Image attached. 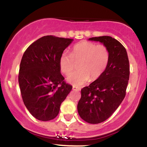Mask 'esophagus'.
Instances as JSON below:
<instances>
[{
	"instance_id": "1",
	"label": "esophagus",
	"mask_w": 147,
	"mask_h": 147,
	"mask_svg": "<svg viewBox=\"0 0 147 147\" xmlns=\"http://www.w3.org/2000/svg\"><path fill=\"white\" fill-rule=\"evenodd\" d=\"M72 89H73L74 91H80L79 88L75 87V86H73V87H72Z\"/></svg>"
}]
</instances>
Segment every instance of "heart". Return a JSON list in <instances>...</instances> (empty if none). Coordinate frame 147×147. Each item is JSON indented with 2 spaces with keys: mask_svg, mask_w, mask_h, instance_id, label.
Listing matches in <instances>:
<instances>
[{
  "mask_svg": "<svg viewBox=\"0 0 147 147\" xmlns=\"http://www.w3.org/2000/svg\"><path fill=\"white\" fill-rule=\"evenodd\" d=\"M110 58L109 49L104 45L83 41L72 47L71 53L64 52L59 58V67L62 73L68 75L79 62V70L70 74L68 83L75 86L83 85L89 81L100 78L108 66Z\"/></svg>",
  "mask_w": 147,
  "mask_h": 147,
  "instance_id": "1",
  "label": "heart"
}]
</instances>
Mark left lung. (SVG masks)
I'll return each instance as SVG.
<instances>
[{
	"label": "left lung",
	"instance_id": "8db88e82",
	"mask_svg": "<svg viewBox=\"0 0 147 147\" xmlns=\"http://www.w3.org/2000/svg\"><path fill=\"white\" fill-rule=\"evenodd\" d=\"M89 40L101 42L110 53L104 73L81 89V97L77 105L79 116L84 121L99 124L113 114L126 96L130 65L126 48L116 39L100 36Z\"/></svg>",
	"mask_w": 147,
	"mask_h": 147
}]
</instances>
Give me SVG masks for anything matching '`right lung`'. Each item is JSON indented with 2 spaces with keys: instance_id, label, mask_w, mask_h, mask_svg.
I'll return each mask as SVG.
<instances>
[{
  "instance_id": "add662e5",
  "label": "right lung",
  "mask_w": 147,
  "mask_h": 147,
  "mask_svg": "<svg viewBox=\"0 0 147 147\" xmlns=\"http://www.w3.org/2000/svg\"><path fill=\"white\" fill-rule=\"evenodd\" d=\"M73 40L54 36L42 37L23 54L19 84L23 103L33 116L41 121L53 120L72 86L64 81L59 58Z\"/></svg>"
}]
</instances>
